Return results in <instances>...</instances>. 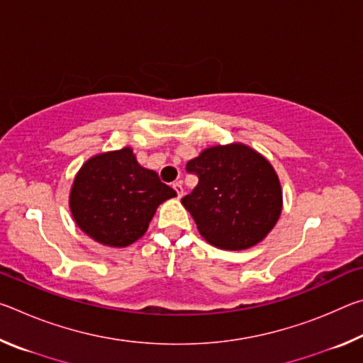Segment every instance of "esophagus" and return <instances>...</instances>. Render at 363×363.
I'll use <instances>...</instances> for the list:
<instances>
[{
  "mask_svg": "<svg viewBox=\"0 0 363 363\" xmlns=\"http://www.w3.org/2000/svg\"><path fill=\"white\" fill-rule=\"evenodd\" d=\"M173 189L176 190V194H177V196H179V199H181V196H182V194H184L182 184H181V182H174V184H173Z\"/></svg>",
  "mask_w": 363,
  "mask_h": 363,
  "instance_id": "34e87169",
  "label": "esophagus"
}]
</instances>
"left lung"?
<instances>
[{
    "instance_id": "1",
    "label": "left lung",
    "mask_w": 363,
    "mask_h": 363,
    "mask_svg": "<svg viewBox=\"0 0 363 363\" xmlns=\"http://www.w3.org/2000/svg\"><path fill=\"white\" fill-rule=\"evenodd\" d=\"M186 169L199 177L182 199L200 235L220 250H247L277 224L281 187L261 153L243 144L214 145L190 160Z\"/></svg>"
}]
</instances>
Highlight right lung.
<instances>
[{"label":"right lung","mask_w":363,"mask_h":363,"mask_svg":"<svg viewBox=\"0 0 363 363\" xmlns=\"http://www.w3.org/2000/svg\"><path fill=\"white\" fill-rule=\"evenodd\" d=\"M176 192L143 168L133 149L99 153L73 181L70 211L77 225L107 247H128L145 233L158 205Z\"/></svg>","instance_id":"obj_1"}]
</instances>
